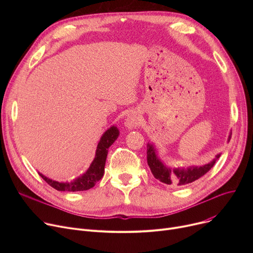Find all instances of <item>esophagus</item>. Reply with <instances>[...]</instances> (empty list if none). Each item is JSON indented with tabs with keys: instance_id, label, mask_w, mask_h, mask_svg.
I'll use <instances>...</instances> for the list:
<instances>
[{
	"instance_id": "esophagus-1",
	"label": "esophagus",
	"mask_w": 253,
	"mask_h": 253,
	"mask_svg": "<svg viewBox=\"0 0 253 253\" xmlns=\"http://www.w3.org/2000/svg\"><path fill=\"white\" fill-rule=\"evenodd\" d=\"M140 125V117L136 112H131L130 114H128L126 121H125V126L132 130L135 129L136 127H138Z\"/></svg>"
}]
</instances>
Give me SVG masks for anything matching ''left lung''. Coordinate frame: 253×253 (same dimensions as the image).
I'll return each mask as SVG.
<instances>
[{
	"mask_svg": "<svg viewBox=\"0 0 253 253\" xmlns=\"http://www.w3.org/2000/svg\"><path fill=\"white\" fill-rule=\"evenodd\" d=\"M232 132H230V135L228 137V141L231 139ZM221 154H217L215 158L209 162L208 164L202 166H190V167H173L171 168L163 163L160 158L158 157L157 149L155 145L151 142H148L147 145V159H148V165L152 171V173L155 178L159 179L160 181L166 184H177V185H184L191 183L200 177L213 167L216 160L220 157Z\"/></svg>",
	"mask_w": 253,
	"mask_h": 253,
	"instance_id": "obj_1",
	"label": "left lung"
}]
</instances>
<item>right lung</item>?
I'll use <instances>...</instances> for the list:
<instances>
[{"instance_id": "right-lung-1", "label": "right lung", "mask_w": 253, "mask_h": 253, "mask_svg": "<svg viewBox=\"0 0 253 253\" xmlns=\"http://www.w3.org/2000/svg\"><path fill=\"white\" fill-rule=\"evenodd\" d=\"M120 134V131L116 126L110 127L104 133L101 135L100 140L97 144V149L95 152V157L93 159L92 163L89 168L84 172L83 174L78 176L77 178L71 181H56L53 180L41 172H39L41 176L52 188L61 192H80L87 191L95 185V183L101 179L104 173V165L106 156H108L109 148L116 141Z\"/></svg>"}]
</instances>
